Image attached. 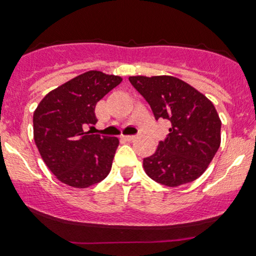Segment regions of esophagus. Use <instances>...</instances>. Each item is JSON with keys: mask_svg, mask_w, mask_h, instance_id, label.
<instances>
[{"mask_svg": "<svg viewBox=\"0 0 256 256\" xmlns=\"http://www.w3.org/2000/svg\"><path fill=\"white\" fill-rule=\"evenodd\" d=\"M122 138L126 140H136L137 136H122Z\"/></svg>", "mask_w": 256, "mask_h": 256, "instance_id": "1", "label": "esophagus"}]
</instances>
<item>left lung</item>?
<instances>
[{"label":"left lung","mask_w":256,"mask_h":256,"mask_svg":"<svg viewBox=\"0 0 256 256\" xmlns=\"http://www.w3.org/2000/svg\"><path fill=\"white\" fill-rule=\"evenodd\" d=\"M128 80L150 104L155 119L171 122L166 140L143 158L146 174L171 188L196 180L222 142V120L212 101L172 76H132Z\"/></svg>","instance_id":"left-lung-1"}]
</instances>
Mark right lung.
Masks as SVG:
<instances>
[{
  "label": "right lung",
  "mask_w": 256,
  "mask_h": 256,
  "mask_svg": "<svg viewBox=\"0 0 256 256\" xmlns=\"http://www.w3.org/2000/svg\"><path fill=\"white\" fill-rule=\"evenodd\" d=\"M119 76L88 71L52 90L34 113V138L52 174L64 184L84 189L110 172L116 137L91 134L96 104L122 83Z\"/></svg>",
  "instance_id": "add662e5"
}]
</instances>
